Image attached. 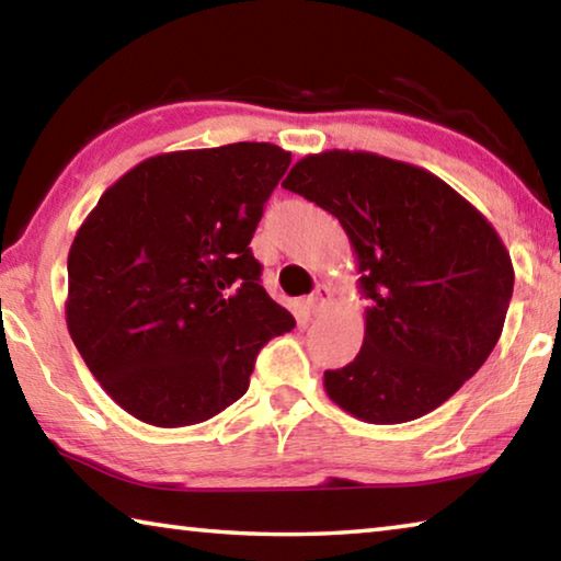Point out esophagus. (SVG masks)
<instances>
[{"label":"esophagus","instance_id":"obj_1","mask_svg":"<svg viewBox=\"0 0 561 561\" xmlns=\"http://www.w3.org/2000/svg\"><path fill=\"white\" fill-rule=\"evenodd\" d=\"M329 301H331V289L327 287V284H319L314 294H311V297L307 299V309L317 317L329 307Z\"/></svg>","mask_w":561,"mask_h":561}]
</instances>
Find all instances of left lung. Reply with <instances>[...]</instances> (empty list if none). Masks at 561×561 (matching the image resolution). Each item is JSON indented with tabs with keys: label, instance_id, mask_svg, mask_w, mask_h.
Segmentation results:
<instances>
[{
	"label": "left lung",
	"instance_id": "8db88e82",
	"mask_svg": "<svg viewBox=\"0 0 561 561\" xmlns=\"http://www.w3.org/2000/svg\"><path fill=\"white\" fill-rule=\"evenodd\" d=\"M282 187L341 222L371 301L358 356L324 371L331 401L378 425L435 411L505 327L515 270L495 227L428 170L360 150L301 158Z\"/></svg>",
	"mask_w": 561,
	"mask_h": 561
}]
</instances>
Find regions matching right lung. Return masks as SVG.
Wrapping results in <instances>:
<instances>
[{"label":"right lung","mask_w":561,"mask_h":561,"mask_svg":"<svg viewBox=\"0 0 561 561\" xmlns=\"http://www.w3.org/2000/svg\"><path fill=\"white\" fill-rule=\"evenodd\" d=\"M289 163L272 144L148 158L76 232L66 324L103 391L138 421L180 428L225 411L260 348L294 329L250 250Z\"/></svg>","instance_id":"1"}]
</instances>
